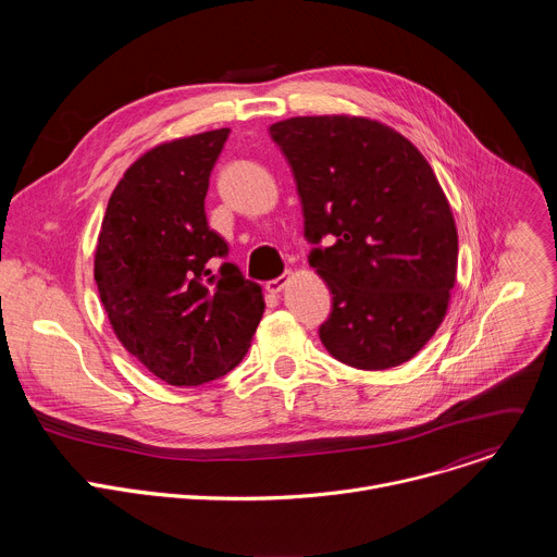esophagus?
I'll list each match as a JSON object with an SVG mask.
<instances>
[{"label":"esophagus","mask_w":557,"mask_h":557,"mask_svg":"<svg viewBox=\"0 0 557 557\" xmlns=\"http://www.w3.org/2000/svg\"><path fill=\"white\" fill-rule=\"evenodd\" d=\"M286 282H288L286 275H280V277H275V280H269V282H267V290H269V293H282V288L286 286Z\"/></svg>","instance_id":"34e87169"}]
</instances>
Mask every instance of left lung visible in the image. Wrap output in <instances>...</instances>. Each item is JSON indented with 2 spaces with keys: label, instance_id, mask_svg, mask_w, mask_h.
<instances>
[{
  "label": "left lung",
  "instance_id": "1",
  "mask_svg": "<svg viewBox=\"0 0 557 557\" xmlns=\"http://www.w3.org/2000/svg\"><path fill=\"white\" fill-rule=\"evenodd\" d=\"M293 170L308 256L331 293L324 348L357 370L410 361L456 284L458 233L425 156L396 129L348 114L269 127Z\"/></svg>",
  "mask_w": 557,
  "mask_h": 557
}]
</instances>
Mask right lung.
Wrapping results in <instances>:
<instances>
[{"instance_id": "1", "label": "right lung", "mask_w": 557, "mask_h": 557, "mask_svg": "<svg viewBox=\"0 0 557 557\" xmlns=\"http://www.w3.org/2000/svg\"><path fill=\"white\" fill-rule=\"evenodd\" d=\"M228 127L145 151L114 187L97 243L95 280L125 350L170 385H202L247 355L264 312L260 284L209 228L205 196Z\"/></svg>"}]
</instances>
